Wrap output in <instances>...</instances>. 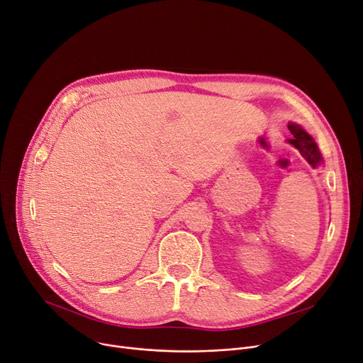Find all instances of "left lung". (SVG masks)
<instances>
[{
  "label": "left lung",
  "instance_id": "left-lung-1",
  "mask_svg": "<svg viewBox=\"0 0 363 363\" xmlns=\"http://www.w3.org/2000/svg\"><path fill=\"white\" fill-rule=\"evenodd\" d=\"M288 128L294 135L291 139H288V143L301 152V155L313 167H318L319 164H322V155L319 152L316 143H314V139L301 128V125H298L295 123H289Z\"/></svg>",
  "mask_w": 363,
  "mask_h": 363
}]
</instances>
